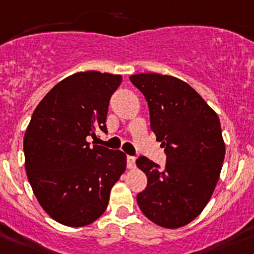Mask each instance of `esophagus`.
Segmentation results:
<instances>
[{"label": "esophagus", "instance_id": "34e87169", "mask_svg": "<svg viewBox=\"0 0 254 254\" xmlns=\"http://www.w3.org/2000/svg\"><path fill=\"white\" fill-rule=\"evenodd\" d=\"M127 167L129 170H134L136 168V157L127 156Z\"/></svg>", "mask_w": 254, "mask_h": 254}]
</instances>
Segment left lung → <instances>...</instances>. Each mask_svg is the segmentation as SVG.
<instances>
[{
    "label": "left lung",
    "mask_w": 254,
    "mask_h": 254,
    "mask_svg": "<svg viewBox=\"0 0 254 254\" xmlns=\"http://www.w3.org/2000/svg\"><path fill=\"white\" fill-rule=\"evenodd\" d=\"M129 79L146 97L151 129L167 154L165 170L144 156L136 161L148 180L137 203L157 226L180 228L201 214L218 182L226 153L221 122L177 77L139 73Z\"/></svg>",
    "instance_id": "1"
}]
</instances>
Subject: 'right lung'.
I'll return each mask as SVG.
<instances>
[{
  "label": "right lung",
  "instance_id": "1",
  "mask_svg": "<svg viewBox=\"0 0 254 254\" xmlns=\"http://www.w3.org/2000/svg\"><path fill=\"white\" fill-rule=\"evenodd\" d=\"M121 74L77 72L36 107L23 138L27 178L46 213L68 227L93 223L106 211L127 156L88 142L106 132L108 103Z\"/></svg>",
  "mask_w": 254,
  "mask_h": 254
}]
</instances>
